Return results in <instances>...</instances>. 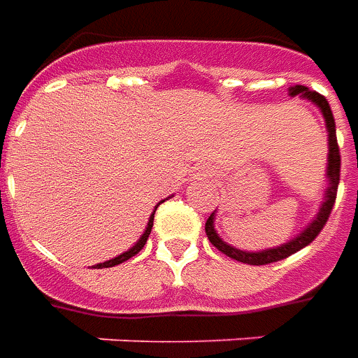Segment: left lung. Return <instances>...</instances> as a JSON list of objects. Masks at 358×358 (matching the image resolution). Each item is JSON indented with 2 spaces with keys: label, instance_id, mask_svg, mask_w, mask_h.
<instances>
[{
  "label": "left lung",
  "instance_id": "left-lung-1",
  "mask_svg": "<svg viewBox=\"0 0 358 358\" xmlns=\"http://www.w3.org/2000/svg\"><path fill=\"white\" fill-rule=\"evenodd\" d=\"M289 97H295L299 95L303 99L310 101L315 107H318V110L322 113L324 122H326V132H328V163H326V192L322 195V201H320V207H318V213L315 217L310 218V222H307V226L301 230L297 236H293L292 240L285 241L282 245H276V248H266L261 249V251H245V249H238L230 245L228 241H224L220 238V234L217 232L215 228V220H217V210L213 213L205 224V232H207V238L209 241L218 249L222 251L224 255H228L230 259H236L240 263L245 264H268L276 263V261H282L285 257L297 253L299 249L307 248L310 241L315 240L316 236L320 234V230L326 224V220L330 217L331 207L336 203V194H338V184H339V169H341V159H339V148H338V138H336V120H334V115H331L330 103L326 101V97H322L316 92H310L305 86H292L287 90Z\"/></svg>",
  "mask_w": 358,
  "mask_h": 358
}]
</instances>
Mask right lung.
Instances as JSON below:
<instances>
[{
    "label": "right lung",
    "instance_id": "right-lung-1",
    "mask_svg": "<svg viewBox=\"0 0 358 358\" xmlns=\"http://www.w3.org/2000/svg\"><path fill=\"white\" fill-rule=\"evenodd\" d=\"M172 197V195H171ZM169 199V197H166ZM166 199H163V201H166ZM163 201H159L155 205V209L161 205ZM153 215H155V210L151 213V217H149V222L148 226H145V230H143V234H141L140 238H138V241L134 243L132 248L128 249V251H124V253H120V255L117 257H113V259H109V261H105V263H97L94 264V268H109V266H115V264H120V263H124V261H128L130 257H134L136 253H140L141 249H143V245H145V241H148L149 238V234H151V228H153Z\"/></svg>",
    "mask_w": 358,
    "mask_h": 358
}]
</instances>
